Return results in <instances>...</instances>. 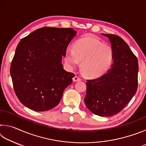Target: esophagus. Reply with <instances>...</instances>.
Instances as JSON below:
<instances>
[{
    "label": "esophagus",
    "mask_w": 146,
    "mask_h": 146,
    "mask_svg": "<svg viewBox=\"0 0 146 146\" xmlns=\"http://www.w3.org/2000/svg\"><path fill=\"white\" fill-rule=\"evenodd\" d=\"M73 82H78V81L81 80V78L79 77L78 76H75L73 78Z\"/></svg>",
    "instance_id": "obj_1"
}]
</instances>
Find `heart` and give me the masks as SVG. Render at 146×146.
Wrapping results in <instances>:
<instances>
[{"label": "heart", "mask_w": 146, "mask_h": 146, "mask_svg": "<svg viewBox=\"0 0 146 146\" xmlns=\"http://www.w3.org/2000/svg\"><path fill=\"white\" fill-rule=\"evenodd\" d=\"M113 51L110 46L91 36L80 39L74 44L73 50L68 49L65 61L71 68L81 62V70L85 75L96 78L103 75L113 62Z\"/></svg>", "instance_id": "heart-1"}]
</instances>
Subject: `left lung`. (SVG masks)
<instances>
[{
    "instance_id": "1",
    "label": "left lung",
    "mask_w": 146,
    "mask_h": 146,
    "mask_svg": "<svg viewBox=\"0 0 146 146\" xmlns=\"http://www.w3.org/2000/svg\"><path fill=\"white\" fill-rule=\"evenodd\" d=\"M113 51L111 67L100 77L87 80L85 104L95 115L112 117L121 111L135 95L138 87L137 58L119 36L102 34Z\"/></svg>"
}]
</instances>
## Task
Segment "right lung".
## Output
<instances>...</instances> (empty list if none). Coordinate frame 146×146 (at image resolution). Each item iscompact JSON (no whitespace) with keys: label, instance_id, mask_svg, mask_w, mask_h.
<instances>
[{"label":"right lung","instance_id":"add662e5","mask_svg":"<svg viewBox=\"0 0 146 146\" xmlns=\"http://www.w3.org/2000/svg\"><path fill=\"white\" fill-rule=\"evenodd\" d=\"M76 34L72 28L44 27L19 43L10 74L15 92L23 105L45 111L58 104L75 76L64 70L62 58Z\"/></svg>","mask_w":146,"mask_h":146}]
</instances>
